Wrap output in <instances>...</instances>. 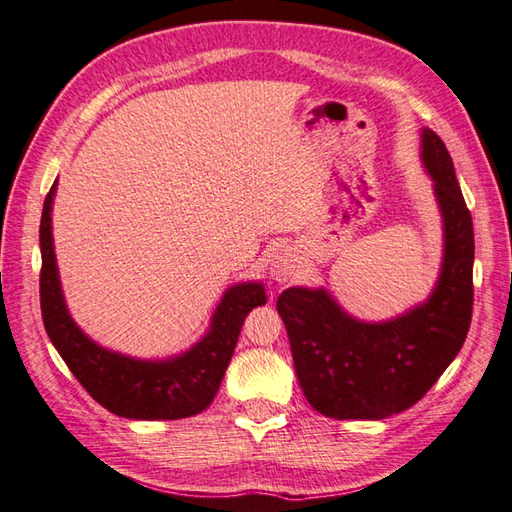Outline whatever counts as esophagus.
I'll return each mask as SVG.
<instances>
[{"mask_svg": "<svg viewBox=\"0 0 512 512\" xmlns=\"http://www.w3.org/2000/svg\"><path fill=\"white\" fill-rule=\"evenodd\" d=\"M300 269V256L293 247H280L274 252L269 263V274L276 282H289L298 276Z\"/></svg>", "mask_w": 512, "mask_h": 512, "instance_id": "esophagus-1", "label": "esophagus"}]
</instances>
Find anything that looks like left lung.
I'll use <instances>...</instances> for the list:
<instances>
[{"label": "left lung", "instance_id": "left-lung-1", "mask_svg": "<svg viewBox=\"0 0 512 512\" xmlns=\"http://www.w3.org/2000/svg\"><path fill=\"white\" fill-rule=\"evenodd\" d=\"M434 179L445 254L434 291L388 322H361L326 289L291 287L276 309L285 322L300 388L313 410L337 420H381L418 403L467 339L473 313V221L445 142L420 133Z\"/></svg>", "mask_w": 512, "mask_h": 512}]
</instances>
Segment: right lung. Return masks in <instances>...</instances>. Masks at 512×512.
Returning a JSON list of instances; mask_svg holds the SVG:
<instances>
[{
    "mask_svg": "<svg viewBox=\"0 0 512 512\" xmlns=\"http://www.w3.org/2000/svg\"><path fill=\"white\" fill-rule=\"evenodd\" d=\"M56 181L41 214V315L50 342L78 383L105 410L135 420H177L206 410L219 392L227 363L241 335L247 313L267 302L263 282H241L223 293L210 331L177 357L133 359L98 346L72 320L61 291L52 241V199Z\"/></svg>",
    "mask_w": 512,
    "mask_h": 512,
    "instance_id": "obj_1",
    "label": "right lung"
}]
</instances>
